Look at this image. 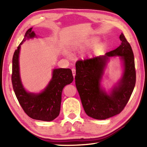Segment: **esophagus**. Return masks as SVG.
Listing matches in <instances>:
<instances>
[{
    "label": "esophagus",
    "mask_w": 147,
    "mask_h": 147,
    "mask_svg": "<svg viewBox=\"0 0 147 147\" xmlns=\"http://www.w3.org/2000/svg\"><path fill=\"white\" fill-rule=\"evenodd\" d=\"M72 72H73V75L74 78V76H75V75H76V69H74V68L72 69Z\"/></svg>",
    "instance_id": "obj_1"
}]
</instances>
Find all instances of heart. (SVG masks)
Segmentation results:
<instances>
[{"label": "heart", "instance_id": "1", "mask_svg": "<svg viewBox=\"0 0 147 147\" xmlns=\"http://www.w3.org/2000/svg\"><path fill=\"white\" fill-rule=\"evenodd\" d=\"M96 38H92L91 40H90V43H94V42H96Z\"/></svg>", "mask_w": 147, "mask_h": 147}]
</instances>
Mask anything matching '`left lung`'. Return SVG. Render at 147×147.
I'll list each match as a JSON object with an SVG mask.
<instances>
[{"mask_svg": "<svg viewBox=\"0 0 147 147\" xmlns=\"http://www.w3.org/2000/svg\"><path fill=\"white\" fill-rule=\"evenodd\" d=\"M119 38L121 44L114 51L76 62V88L86 114L95 119H106L119 114L135 88L136 71L131 47L123 33ZM116 56L123 61V74L108 94L101 86V82L109 59Z\"/></svg>", "mask_w": 147, "mask_h": 147, "instance_id": "1", "label": "left lung"}]
</instances>
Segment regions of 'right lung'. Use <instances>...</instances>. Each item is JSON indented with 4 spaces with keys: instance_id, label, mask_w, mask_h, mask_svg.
<instances>
[{
    "instance_id": "add662e5",
    "label": "right lung",
    "mask_w": 147,
    "mask_h": 147,
    "mask_svg": "<svg viewBox=\"0 0 147 147\" xmlns=\"http://www.w3.org/2000/svg\"><path fill=\"white\" fill-rule=\"evenodd\" d=\"M32 28L27 30L23 41L14 53L11 77L12 87L21 107L30 117L36 120L51 121L59 115L62 90L65 85L73 82V76L70 69H54L51 80L42 92L34 93L26 91L21 80L19 55L23 42L36 37Z\"/></svg>"
}]
</instances>
